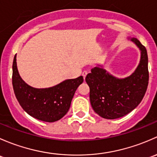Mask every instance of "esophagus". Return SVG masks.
<instances>
[{
    "instance_id": "1",
    "label": "esophagus",
    "mask_w": 157,
    "mask_h": 157,
    "mask_svg": "<svg viewBox=\"0 0 157 157\" xmlns=\"http://www.w3.org/2000/svg\"><path fill=\"white\" fill-rule=\"evenodd\" d=\"M87 75H88V72H87V71H84V72H82V76H83L84 79H85V78H86Z\"/></svg>"
}]
</instances>
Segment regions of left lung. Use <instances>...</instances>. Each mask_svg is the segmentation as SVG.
<instances>
[{
  "instance_id": "obj_1",
  "label": "left lung",
  "mask_w": 157,
  "mask_h": 157,
  "mask_svg": "<svg viewBox=\"0 0 157 157\" xmlns=\"http://www.w3.org/2000/svg\"><path fill=\"white\" fill-rule=\"evenodd\" d=\"M128 39L140 51V59L135 72L119 78L111 75L101 65L90 69L85 81L90 88L92 108L100 116L107 119L122 117L141 102L148 85V57L144 46L135 38Z\"/></svg>"
}]
</instances>
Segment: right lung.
<instances>
[{
    "label": "right lung",
    "mask_w": 157,
    "mask_h": 157,
    "mask_svg": "<svg viewBox=\"0 0 157 157\" xmlns=\"http://www.w3.org/2000/svg\"><path fill=\"white\" fill-rule=\"evenodd\" d=\"M83 81V77L79 76L67 79L51 88H33L20 77L17 54L14 56L12 82L16 98L22 109L38 120L54 122L62 119L69 111L75 90Z\"/></svg>",
    "instance_id": "1"
}]
</instances>
